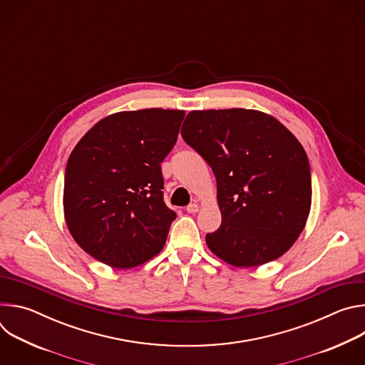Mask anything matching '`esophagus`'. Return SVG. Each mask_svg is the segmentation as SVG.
<instances>
[{"label": "esophagus", "instance_id": "1", "mask_svg": "<svg viewBox=\"0 0 365 365\" xmlns=\"http://www.w3.org/2000/svg\"><path fill=\"white\" fill-rule=\"evenodd\" d=\"M186 211H187L189 214H196V212L199 211V205H197L196 202H193V203L187 205V207H186Z\"/></svg>", "mask_w": 365, "mask_h": 365}]
</instances>
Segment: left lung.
<instances>
[{"label": "left lung", "instance_id": "1", "mask_svg": "<svg viewBox=\"0 0 365 365\" xmlns=\"http://www.w3.org/2000/svg\"><path fill=\"white\" fill-rule=\"evenodd\" d=\"M183 140L214 170L222 215L206 245L234 267L282 257L306 227L312 179L306 151L274 117L244 108L190 111Z\"/></svg>", "mask_w": 365, "mask_h": 365}]
</instances>
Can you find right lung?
Segmentation results:
<instances>
[{
	"mask_svg": "<svg viewBox=\"0 0 365 365\" xmlns=\"http://www.w3.org/2000/svg\"><path fill=\"white\" fill-rule=\"evenodd\" d=\"M183 118L182 110L115 113L72 150L63 215L76 244L98 262L131 269L163 250L176 214L163 200L160 163Z\"/></svg>",
	"mask_w": 365,
	"mask_h": 365,
	"instance_id": "1",
	"label": "right lung"
}]
</instances>
